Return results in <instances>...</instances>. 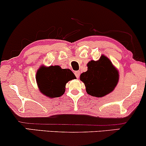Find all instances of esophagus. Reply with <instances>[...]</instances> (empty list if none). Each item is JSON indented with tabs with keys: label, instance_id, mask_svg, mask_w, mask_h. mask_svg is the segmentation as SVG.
<instances>
[{
	"label": "esophagus",
	"instance_id": "34e87169",
	"mask_svg": "<svg viewBox=\"0 0 146 146\" xmlns=\"http://www.w3.org/2000/svg\"><path fill=\"white\" fill-rule=\"evenodd\" d=\"M75 75L76 76L77 78H80V72L79 71H75Z\"/></svg>",
	"mask_w": 146,
	"mask_h": 146
}]
</instances>
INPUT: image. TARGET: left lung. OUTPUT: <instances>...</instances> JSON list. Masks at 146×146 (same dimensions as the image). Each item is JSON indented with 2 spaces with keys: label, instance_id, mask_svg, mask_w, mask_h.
I'll list each match as a JSON object with an SVG mask.
<instances>
[{
  "label": "left lung",
  "instance_id": "obj_1",
  "mask_svg": "<svg viewBox=\"0 0 146 146\" xmlns=\"http://www.w3.org/2000/svg\"><path fill=\"white\" fill-rule=\"evenodd\" d=\"M88 70L80 75L88 94L101 98L115 89L119 80V73L107 57L101 56L98 61L87 64Z\"/></svg>",
  "mask_w": 146,
  "mask_h": 146
}]
</instances>
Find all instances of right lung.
<instances>
[{
	"label": "right lung",
	"mask_w": 146,
	"mask_h": 146,
	"mask_svg": "<svg viewBox=\"0 0 146 146\" xmlns=\"http://www.w3.org/2000/svg\"><path fill=\"white\" fill-rule=\"evenodd\" d=\"M75 78V75L71 70L62 69L60 66L40 67L36 74V81L40 90L50 98L62 95L66 84Z\"/></svg>",
	"instance_id": "right-lung-1"
}]
</instances>
